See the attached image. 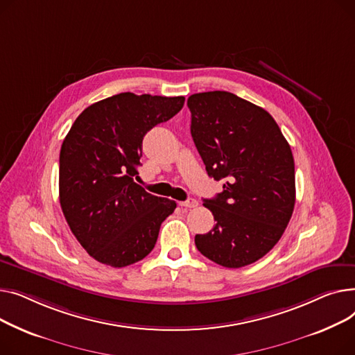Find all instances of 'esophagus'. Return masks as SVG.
Returning a JSON list of instances; mask_svg holds the SVG:
<instances>
[{
  "instance_id": "34e87169",
  "label": "esophagus",
  "mask_w": 355,
  "mask_h": 355,
  "mask_svg": "<svg viewBox=\"0 0 355 355\" xmlns=\"http://www.w3.org/2000/svg\"><path fill=\"white\" fill-rule=\"evenodd\" d=\"M199 205V202L196 200V199H193V198H189L187 200H184V202H180V206H183V207H196Z\"/></svg>"
}]
</instances>
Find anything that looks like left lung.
<instances>
[{
    "label": "left lung",
    "instance_id": "obj_1",
    "mask_svg": "<svg viewBox=\"0 0 355 355\" xmlns=\"http://www.w3.org/2000/svg\"><path fill=\"white\" fill-rule=\"evenodd\" d=\"M196 149L223 191L203 199L216 220L195 236L198 251L225 268L266 255L281 239L295 205V164L274 117L229 92L187 98Z\"/></svg>",
    "mask_w": 355,
    "mask_h": 355
}]
</instances>
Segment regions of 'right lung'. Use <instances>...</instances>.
<instances>
[{"mask_svg":"<svg viewBox=\"0 0 355 355\" xmlns=\"http://www.w3.org/2000/svg\"><path fill=\"white\" fill-rule=\"evenodd\" d=\"M183 104V96L120 93L92 104L73 123L60 150V205L73 235L96 261L123 268L155 248L176 202L135 182L141 141Z\"/></svg>","mask_w":355,"mask_h":355,"instance_id":"add662e5","label":"right lung"}]
</instances>
